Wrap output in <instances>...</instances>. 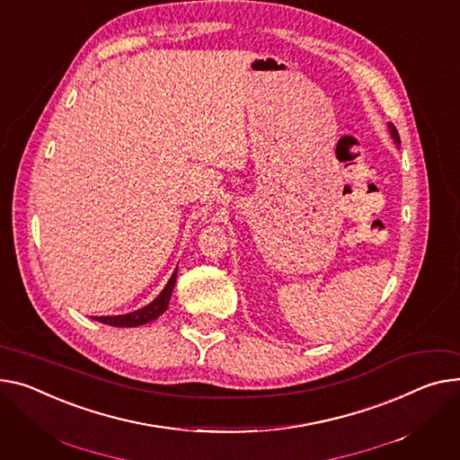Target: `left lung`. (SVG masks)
Listing matches in <instances>:
<instances>
[{
    "label": "left lung",
    "instance_id": "obj_1",
    "mask_svg": "<svg viewBox=\"0 0 460 460\" xmlns=\"http://www.w3.org/2000/svg\"><path fill=\"white\" fill-rule=\"evenodd\" d=\"M388 133H390V137H392V140H394V144L400 147V144H402V140H400V135H397V129L394 128V124H388Z\"/></svg>",
    "mask_w": 460,
    "mask_h": 460
}]
</instances>
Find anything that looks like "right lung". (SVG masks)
<instances>
[{
  "label": "right lung",
  "instance_id": "right-lung-1",
  "mask_svg": "<svg viewBox=\"0 0 460 460\" xmlns=\"http://www.w3.org/2000/svg\"><path fill=\"white\" fill-rule=\"evenodd\" d=\"M175 279H177V268L172 273V278L166 283V287L163 288V292L142 309H137L128 314H116V316H92V320L112 325V327H138V325L157 320L168 309V303H170V297H172V292L175 287Z\"/></svg>",
  "mask_w": 460,
  "mask_h": 460
}]
</instances>
